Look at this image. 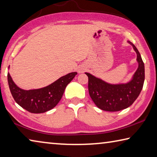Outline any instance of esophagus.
Segmentation results:
<instances>
[{
    "label": "esophagus",
    "instance_id": "34e87169",
    "mask_svg": "<svg viewBox=\"0 0 157 157\" xmlns=\"http://www.w3.org/2000/svg\"><path fill=\"white\" fill-rule=\"evenodd\" d=\"M79 73H82V71H83V70H82V69H79V71H78Z\"/></svg>",
    "mask_w": 157,
    "mask_h": 157
}]
</instances>
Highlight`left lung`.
<instances>
[{
  "instance_id": "obj_1",
  "label": "left lung",
  "mask_w": 157,
  "mask_h": 157,
  "mask_svg": "<svg viewBox=\"0 0 157 157\" xmlns=\"http://www.w3.org/2000/svg\"><path fill=\"white\" fill-rule=\"evenodd\" d=\"M137 54L138 68L131 80L126 84H111L85 73L89 78V93L92 101L101 110L116 112L128 108L138 98L145 81V66L138 49L131 42Z\"/></svg>"
}]
</instances>
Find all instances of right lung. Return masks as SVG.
I'll use <instances>...</instances> for the list:
<instances>
[{
  "instance_id": "obj_1",
  "label": "right lung",
  "mask_w": 157,
  "mask_h": 157,
  "mask_svg": "<svg viewBox=\"0 0 157 157\" xmlns=\"http://www.w3.org/2000/svg\"><path fill=\"white\" fill-rule=\"evenodd\" d=\"M76 72L68 73L61 77L45 87L24 90L17 86L7 73V81L10 90L18 105L31 113H43L54 108L63 96L66 86L71 82Z\"/></svg>"
}]
</instances>
